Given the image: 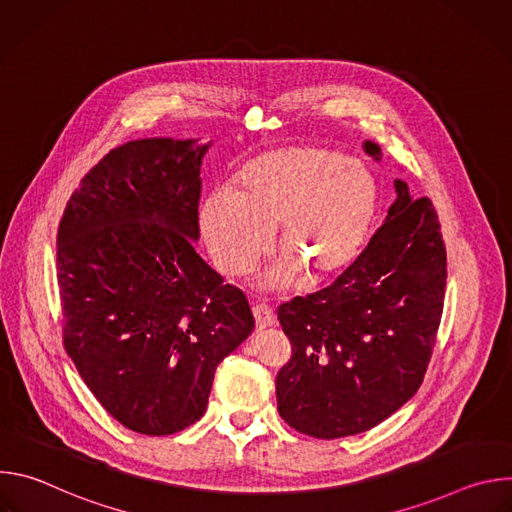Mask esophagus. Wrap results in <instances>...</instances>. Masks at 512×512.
I'll return each instance as SVG.
<instances>
[{"mask_svg": "<svg viewBox=\"0 0 512 512\" xmlns=\"http://www.w3.org/2000/svg\"><path fill=\"white\" fill-rule=\"evenodd\" d=\"M253 316H255V324L257 328H267L275 322V316H273V310L267 306V304H255L253 306Z\"/></svg>", "mask_w": 512, "mask_h": 512, "instance_id": "1", "label": "esophagus"}]
</instances>
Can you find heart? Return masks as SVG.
Instances as JSON below:
<instances>
[{"label": "heart", "instance_id": "obj_1", "mask_svg": "<svg viewBox=\"0 0 512 512\" xmlns=\"http://www.w3.org/2000/svg\"><path fill=\"white\" fill-rule=\"evenodd\" d=\"M377 212V186L367 168L320 148L263 154L241 168L233 190L210 192L200 229L214 267L245 275L277 227V249L308 283L346 269ZM269 281L283 285L287 271Z\"/></svg>", "mask_w": 512, "mask_h": 512}]
</instances>
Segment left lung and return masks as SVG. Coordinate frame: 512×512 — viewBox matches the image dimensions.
I'll list each match as a JSON object with an SVG mask.
<instances>
[{
  "instance_id": "8db88e82",
  "label": "left lung",
  "mask_w": 512,
  "mask_h": 512,
  "mask_svg": "<svg viewBox=\"0 0 512 512\" xmlns=\"http://www.w3.org/2000/svg\"><path fill=\"white\" fill-rule=\"evenodd\" d=\"M364 152L381 158L377 143ZM387 221L328 287L277 310L291 358L277 373L281 419L318 440L362 433L423 383L446 298V245L429 198L405 182Z\"/></svg>"
}]
</instances>
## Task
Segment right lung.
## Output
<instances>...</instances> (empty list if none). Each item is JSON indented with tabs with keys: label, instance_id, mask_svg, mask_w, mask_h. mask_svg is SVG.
<instances>
[{
	"label": "right lung",
	"instance_id": "1",
	"mask_svg": "<svg viewBox=\"0 0 512 512\" xmlns=\"http://www.w3.org/2000/svg\"><path fill=\"white\" fill-rule=\"evenodd\" d=\"M206 150L168 137L119 145L58 225L64 348L103 409L143 435L196 423L218 362L255 328L243 291L192 247Z\"/></svg>",
	"mask_w": 512,
	"mask_h": 512
}]
</instances>
